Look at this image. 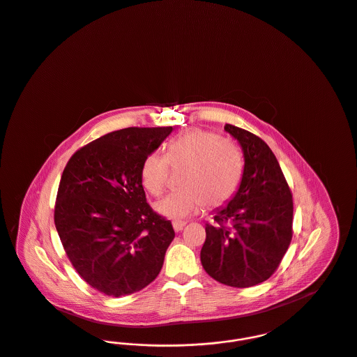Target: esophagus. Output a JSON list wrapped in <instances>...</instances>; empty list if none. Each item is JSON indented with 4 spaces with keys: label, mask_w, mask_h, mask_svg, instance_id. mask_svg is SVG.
I'll list each match as a JSON object with an SVG mask.
<instances>
[{
    "label": "esophagus",
    "mask_w": 357,
    "mask_h": 357,
    "mask_svg": "<svg viewBox=\"0 0 357 357\" xmlns=\"http://www.w3.org/2000/svg\"><path fill=\"white\" fill-rule=\"evenodd\" d=\"M185 225H186V221H181V220H175V221H172V227H174V231H175V232L182 231Z\"/></svg>",
    "instance_id": "34e87169"
}]
</instances>
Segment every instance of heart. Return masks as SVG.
Masks as SVG:
<instances>
[{"instance_id": "heart-1", "label": "heart", "mask_w": 357, "mask_h": 357, "mask_svg": "<svg viewBox=\"0 0 357 357\" xmlns=\"http://www.w3.org/2000/svg\"><path fill=\"white\" fill-rule=\"evenodd\" d=\"M168 165L183 167L179 176L181 189L168 192L155 204L159 215L168 219H183L199 212L205 205L219 208L238 192L243 159L239 149L222 141L219 135L192 129L171 138L165 156L148 153L139 168L142 188L159 195L168 178Z\"/></svg>"}]
</instances>
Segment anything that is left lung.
Listing matches in <instances>:
<instances>
[{
  "instance_id": "obj_1",
  "label": "left lung",
  "mask_w": 357,
  "mask_h": 357,
  "mask_svg": "<svg viewBox=\"0 0 357 357\" xmlns=\"http://www.w3.org/2000/svg\"><path fill=\"white\" fill-rule=\"evenodd\" d=\"M238 139L245 168L238 192L215 211L201 248L205 272L221 284L248 288L266 281L278 268L292 239L294 201L285 176L268 144L227 123Z\"/></svg>"
}]
</instances>
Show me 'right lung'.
I'll list each match as a JSON object with an SVG mask.
<instances>
[{
  "mask_svg": "<svg viewBox=\"0 0 357 357\" xmlns=\"http://www.w3.org/2000/svg\"><path fill=\"white\" fill-rule=\"evenodd\" d=\"M171 132V126L111 132L80 148L62 172L56 232L76 272L107 296L151 284L175 238L171 221L146 202L139 181L144 158Z\"/></svg>",
  "mask_w": 357,
  "mask_h": 357,
  "instance_id": "add662e5",
  "label": "right lung"
}]
</instances>
